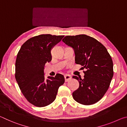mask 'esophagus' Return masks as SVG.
<instances>
[{"label": "esophagus", "instance_id": "obj_1", "mask_svg": "<svg viewBox=\"0 0 127 127\" xmlns=\"http://www.w3.org/2000/svg\"><path fill=\"white\" fill-rule=\"evenodd\" d=\"M64 78H65V82H68L69 80H70V79L72 78V76L70 75L69 74H66L64 76Z\"/></svg>", "mask_w": 127, "mask_h": 127}]
</instances>
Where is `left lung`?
I'll return each instance as SVG.
<instances>
[{
  "label": "left lung",
  "instance_id": "8db88e82",
  "mask_svg": "<svg viewBox=\"0 0 127 127\" xmlns=\"http://www.w3.org/2000/svg\"><path fill=\"white\" fill-rule=\"evenodd\" d=\"M62 41L74 49L75 63L86 69L83 79L73 76L79 84L73 92V97L83 105L95 104L107 91L113 77L111 56L101 43L89 36H66Z\"/></svg>",
  "mask_w": 127,
  "mask_h": 127
}]
</instances>
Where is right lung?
Here are the masks:
<instances>
[{
  "label": "right lung",
  "instance_id": "right-lung-1",
  "mask_svg": "<svg viewBox=\"0 0 127 127\" xmlns=\"http://www.w3.org/2000/svg\"><path fill=\"white\" fill-rule=\"evenodd\" d=\"M64 36L50 34L34 36L27 40L18 51L15 78L25 98L37 107H44L55 100L58 90L65 81L63 75L44 76V66L52 59L51 50Z\"/></svg>",
  "mask_w": 127,
  "mask_h": 127
}]
</instances>
